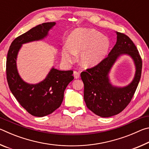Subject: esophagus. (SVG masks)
<instances>
[{
    "instance_id": "obj_1",
    "label": "esophagus",
    "mask_w": 149,
    "mask_h": 149,
    "mask_svg": "<svg viewBox=\"0 0 149 149\" xmlns=\"http://www.w3.org/2000/svg\"><path fill=\"white\" fill-rule=\"evenodd\" d=\"M74 76L75 78V79H78L80 77V74L79 72H77V71H74Z\"/></svg>"
}]
</instances>
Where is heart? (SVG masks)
Listing matches in <instances>:
<instances>
[{"instance_id":"obj_1","label":"heart","mask_w":149,"mask_h":149,"mask_svg":"<svg viewBox=\"0 0 149 149\" xmlns=\"http://www.w3.org/2000/svg\"><path fill=\"white\" fill-rule=\"evenodd\" d=\"M110 47L107 37L93 29L79 28L74 30L68 38V44L62 49L64 61L72 62L76 54L80 55V63L85 68L99 64L107 56Z\"/></svg>"}]
</instances>
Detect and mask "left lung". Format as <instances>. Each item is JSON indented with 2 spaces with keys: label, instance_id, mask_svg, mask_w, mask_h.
Returning <instances> with one entry per match:
<instances>
[{
  "label": "left lung",
  "instance_id": "obj_1",
  "mask_svg": "<svg viewBox=\"0 0 149 149\" xmlns=\"http://www.w3.org/2000/svg\"><path fill=\"white\" fill-rule=\"evenodd\" d=\"M116 43L108 56L99 64L81 73L84 84V100L87 107L102 118L119 114L129 104L139 82L142 71V59L137 47L129 37L116 32ZM127 54L136 65L134 79L127 86L114 87L109 83L108 74L117 58Z\"/></svg>",
  "mask_w": 149,
  "mask_h": 149
}]
</instances>
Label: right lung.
<instances>
[{
	"label": "right lung",
	"instance_id": "obj_1",
	"mask_svg": "<svg viewBox=\"0 0 149 149\" xmlns=\"http://www.w3.org/2000/svg\"><path fill=\"white\" fill-rule=\"evenodd\" d=\"M55 24V22L41 24L19 35L12 41L7 54L6 72L10 89L20 105L37 117L49 115L60 107L65 88L74 78L73 71H60L52 68L41 82L27 84L17 72V55L22 44L42 39Z\"/></svg>",
	"mask_w": 149,
	"mask_h": 149
}]
</instances>
